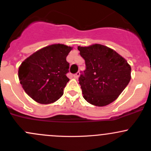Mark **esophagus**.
<instances>
[{
	"mask_svg": "<svg viewBox=\"0 0 151 151\" xmlns=\"http://www.w3.org/2000/svg\"><path fill=\"white\" fill-rule=\"evenodd\" d=\"M80 73L78 71V72H77L76 74H73V77H74L75 79H77L79 77H80Z\"/></svg>",
	"mask_w": 151,
	"mask_h": 151,
	"instance_id": "1",
	"label": "esophagus"
}]
</instances>
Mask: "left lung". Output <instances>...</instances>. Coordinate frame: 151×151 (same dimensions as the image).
Wrapping results in <instances>:
<instances>
[{
	"mask_svg": "<svg viewBox=\"0 0 151 151\" xmlns=\"http://www.w3.org/2000/svg\"><path fill=\"white\" fill-rule=\"evenodd\" d=\"M85 69L79 77L83 97L103 106L115 101L131 80V66L115 50L101 45L78 47Z\"/></svg>",
	"mask_w": 151,
	"mask_h": 151,
	"instance_id": "1",
	"label": "left lung"
}]
</instances>
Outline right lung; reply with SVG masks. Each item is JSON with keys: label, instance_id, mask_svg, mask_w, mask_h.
Here are the masks:
<instances>
[{"label": "right lung", "instance_id": "1", "mask_svg": "<svg viewBox=\"0 0 151 151\" xmlns=\"http://www.w3.org/2000/svg\"><path fill=\"white\" fill-rule=\"evenodd\" d=\"M72 47L52 45L38 50L19 66L20 84L27 94L36 102L50 104L58 100L69 79V63L66 56Z\"/></svg>", "mask_w": 151, "mask_h": 151}]
</instances>
